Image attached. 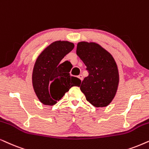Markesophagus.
Masks as SVG:
<instances>
[{
	"label": "esophagus",
	"mask_w": 149,
	"mask_h": 149,
	"mask_svg": "<svg viewBox=\"0 0 149 149\" xmlns=\"http://www.w3.org/2000/svg\"><path fill=\"white\" fill-rule=\"evenodd\" d=\"M78 78L80 79V80H81V81H82V80H83V76L82 74H80V75H79L78 76Z\"/></svg>",
	"instance_id": "34e87169"
}]
</instances>
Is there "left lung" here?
Returning a JSON list of instances; mask_svg holds the SVG:
<instances>
[{
  "label": "left lung",
  "mask_w": 149,
  "mask_h": 149,
  "mask_svg": "<svg viewBox=\"0 0 149 149\" xmlns=\"http://www.w3.org/2000/svg\"><path fill=\"white\" fill-rule=\"evenodd\" d=\"M76 54L88 72L80 86L86 100L97 108L108 106L119 82L117 65L113 56L100 45L86 41L78 43Z\"/></svg>",
  "instance_id": "left-lung-1"
}]
</instances>
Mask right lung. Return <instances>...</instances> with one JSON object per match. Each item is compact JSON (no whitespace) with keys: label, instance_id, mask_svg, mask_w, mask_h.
<instances>
[{"label":"right lung","instance_id":"obj_1","mask_svg":"<svg viewBox=\"0 0 149 149\" xmlns=\"http://www.w3.org/2000/svg\"><path fill=\"white\" fill-rule=\"evenodd\" d=\"M74 47L73 43L56 41L39 54L35 63L32 81L35 94L44 105L53 106L73 86H79L81 80L71 76L61 61Z\"/></svg>","mask_w":149,"mask_h":149}]
</instances>
